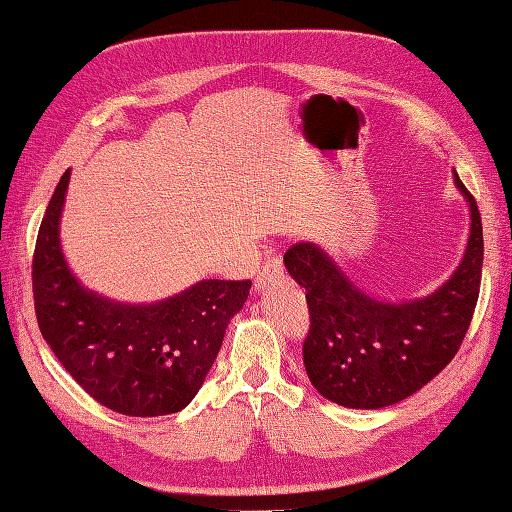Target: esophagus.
I'll use <instances>...</instances> for the list:
<instances>
[{"mask_svg": "<svg viewBox=\"0 0 512 512\" xmlns=\"http://www.w3.org/2000/svg\"><path fill=\"white\" fill-rule=\"evenodd\" d=\"M282 273H284V269H282V262H280V260H277V258L267 260L265 265L260 267L258 275H256V280H254V290H256V292H260L262 288L269 286L271 282L280 280Z\"/></svg>", "mask_w": 512, "mask_h": 512, "instance_id": "34e87169", "label": "esophagus"}]
</instances>
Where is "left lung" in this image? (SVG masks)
Returning a JSON list of instances; mask_svg holds the SVG:
<instances>
[{"mask_svg": "<svg viewBox=\"0 0 512 512\" xmlns=\"http://www.w3.org/2000/svg\"><path fill=\"white\" fill-rule=\"evenodd\" d=\"M455 185L470 203L468 247L448 282L429 297L404 303L369 297L316 243H294L284 254L309 307L307 376L333 404L354 410L393 406L421 391L457 354L478 301L483 224L457 173Z\"/></svg>", "mask_w": 512, "mask_h": 512, "instance_id": "left-lung-1", "label": "left lung"}]
</instances>
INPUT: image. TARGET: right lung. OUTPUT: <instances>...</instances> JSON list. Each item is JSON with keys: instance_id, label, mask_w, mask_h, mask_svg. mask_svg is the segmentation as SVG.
Instances as JSON below:
<instances>
[{"instance_id": "right-lung-1", "label": "right lung", "mask_w": 512, "mask_h": 512, "mask_svg": "<svg viewBox=\"0 0 512 512\" xmlns=\"http://www.w3.org/2000/svg\"><path fill=\"white\" fill-rule=\"evenodd\" d=\"M68 181L70 170L57 183L36 239L32 286L40 333L98 404L128 416L179 412L203 386L252 282L203 280L149 305L87 290L59 243Z\"/></svg>"}]
</instances>
